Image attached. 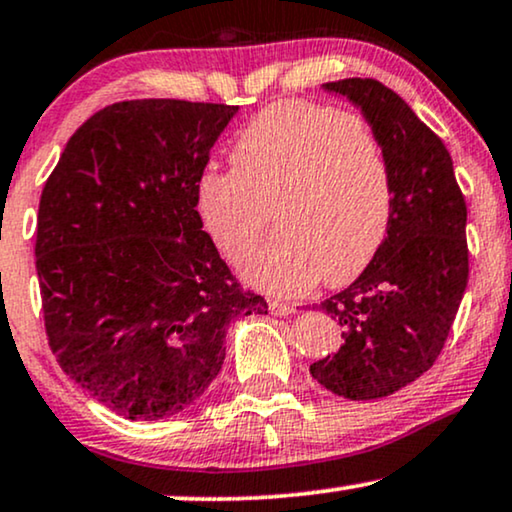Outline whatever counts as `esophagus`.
<instances>
[{
	"label": "esophagus",
	"instance_id": "obj_1",
	"mask_svg": "<svg viewBox=\"0 0 512 512\" xmlns=\"http://www.w3.org/2000/svg\"><path fill=\"white\" fill-rule=\"evenodd\" d=\"M269 312L274 314V316H290V314H295L297 309L293 307V304H286V302L274 300V302H269Z\"/></svg>",
	"mask_w": 512,
	"mask_h": 512
}]
</instances>
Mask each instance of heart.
Returning <instances> with one entry per match:
<instances>
[{
	"label": "heart",
	"mask_w": 512,
	"mask_h": 512,
	"mask_svg": "<svg viewBox=\"0 0 512 512\" xmlns=\"http://www.w3.org/2000/svg\"><path fill=\"white\" fill-rule=\"evenodd\" d=\"M234 172L205 170L196 210L212 243L238 260L264 293L297 297L323 276L345 286L368 267L387 234L392 179L366 120L312 101H281L248 122L231 151Z\"/></svg>",
	"instance_id": "b5f03b06"
}]
</instances>
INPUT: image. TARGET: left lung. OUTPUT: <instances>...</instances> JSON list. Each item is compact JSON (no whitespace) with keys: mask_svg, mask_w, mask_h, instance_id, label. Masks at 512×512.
Masks as SVG:
<instances>
[{"mask_svg":"<svg viewBox=\"0 0 512 512\" xmlns=\"http://www.w3.org/2000/svg\"><path fill=\"white\" fill-rule=\"evenodd\" d=\"M345 96L378 134L392 179L387 236L345 290L321 302L342 326V345L309 366L338 397H390L442 352L468 286L463 193L442 139L378 80L321 84Z\"/></svg>","mask_w":512,"mask_h":512,"instance_id":"left-lung-1","label":"left lung"}]
</instances>
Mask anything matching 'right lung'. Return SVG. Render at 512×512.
<instances>
[{"mask_svg":"<svg viewBox=\"0 0 512 512\" xmlns=\"http://www.w3.org/2000/svg\"><path fill=\"white\" fill-rule=\"evenodd\" d=\"M238 106L122 101L63 148L37 215V278L58 366L129 420H160L222 371L226 328L267 314L203 231L196 184Z\"/></svg>","mask_w":512,"mask_h":512,"instance_id":"obj_1","label":"right lung"}]
</instances>
